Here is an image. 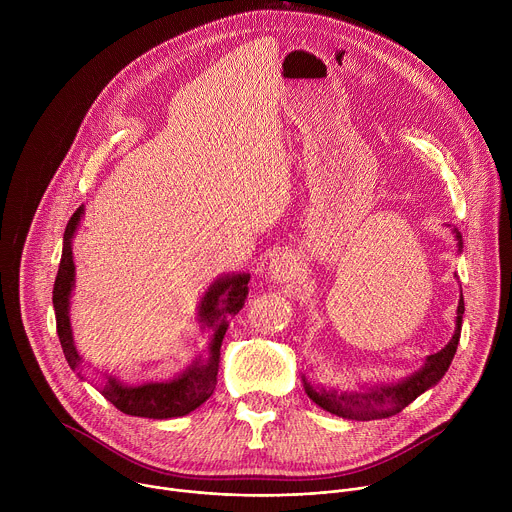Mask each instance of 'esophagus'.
I'll list each match as a JSON object with an SVG mask.
<instances>
[{
    "mask_svg": "<svg viewBox=\"0 0 512 512\" xmlns=\"http://www.w3.org/2000/svg\"><path fill=\"white\" fill-rule=\"evenodd\" d=\"M296 269H298V263H296V257L291 253H277L269 267H267V277L273 281V283H285L289 279L296 277Z\"/></svg>",
    "mask_w": 512,
    "mask_h": 512,
    "instance_id": "esophagus-1",
    "label": "esophagus"
}]
</instances>
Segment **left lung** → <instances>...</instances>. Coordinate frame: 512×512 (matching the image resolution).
<instances>
[{
  "mask_svg": "<svg viewBox=\"0 0 512 512\" xmlns=\"http://www.w3.org/2000/svg\"><path fill=\"white\" fill-rule=\"evenodd\" d=\"M456 237L462 247V237L458 231H456ZM462 314H464V298L460 296L456 332H454L452 340L440 352L427 356L425 367L421 371H417L415 375L407 377L405 381H399L393 385H375V387H367L360 391H326V389L312 387L304 379L308 397L324 411L344 417V419L371 421V419H385V417L397 415L409 403H413L421 393H425L429 387H433L437 381H440L446 375V371L450 369L452 358H454L458 342H460Z\"/></svg>",
  "mask_w": 512,
  "mask_h": 512,
  "instance_id": "left-lung-1",
  "label": "left lung"
}]
</instances>
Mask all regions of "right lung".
<instances>
[{
    "label": "right lung",
    "mask_w": 512,
    "mask_h": 512,
    "mask_svg": "<svg viewBox=\"0 0 512 512\" xmlns=\"http://www.w3.org/2000/svg\"><path fill=\"white\" fill-rule=\"evenodd\" d=\"M83 206L70 216V221L64 231V247L62 257L52 289V304L56 314V332L62 346V352L75 371L81 362V356L72 342L70 318H68V298L72 285H75V263H72L70 239L77 231L81 221ZM249 273L225 275L210 285L200 304V322L210 328L212 340L206 352L198 354L190 367L174 381L164 383H143L139 387H125L115 379L101 389L107 401H111L119 411L135 417H150V419H170L182 417L196 407H200L216 387L218 362H221V344L229 326V320L237 316L249 294Z\"/></svg>",
    "instance_id": "obj_1"
}]
</instances>
